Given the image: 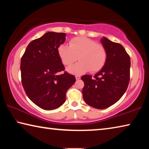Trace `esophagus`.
<instances>
[{"instance_id": "esophagus-1", "label": "esophagus", "mask_w": 149, "mask_h": 149, "mask_svg": "<svg viewBox=\"0 0 149 149\" xmlns=\"http://www.w3.org/2000/svg\"><path fill=\"white\" fill-rule=\"evenodd\" d=\"M80 78H81L80 75H75V79H79Z\"/></svg>"}]
</instances>
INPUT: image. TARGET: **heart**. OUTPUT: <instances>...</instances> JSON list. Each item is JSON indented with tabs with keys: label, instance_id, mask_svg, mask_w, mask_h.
Masks as SVG:
<instances>
[{
	"label": "heart",
	"instance_id": "1",
	"mask_svg": "<svg viewBox=\"0 0 149 149\" xmlns=\"http://www.w3.org/2000/svg\"><path fill=\"white\" fill-rule=\"evenodd\" d=\"M69 45H60L58 53L65 65H70L77 59L80 60L68 69L72 74H81L89 70L97 72L102 68L107 62L105 47L92 39L84 37H74L70 40Z\"/></svg>",
	"mask_w": 149,
	"mask_h": 149
}]
</instances>
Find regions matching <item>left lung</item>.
<instances>
[{
  "mask_svg": "<svg viewBox=\"0 0 149 149\" xmlns=\"http://www.w3.org/2000/svg\"><path fill=\"white\" fill-rule=\"evenodd\" d=\"M107 52L105 64L93 77L84 75L83 98L91 107L104 109L115 104L127 89L130 79V57L122 45L103 37Z\"/></svg>",
  "mask_w": 149,
  "mask_h": 149,
  "instance_id": "left-lung-1",
  "label": "left lung"
}]
</instances>
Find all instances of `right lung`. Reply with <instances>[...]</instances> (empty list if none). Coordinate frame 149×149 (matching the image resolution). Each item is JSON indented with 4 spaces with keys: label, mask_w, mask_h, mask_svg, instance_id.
<instances>
[{
    "label": "right lung",
    "mask_w": 149,
    "mask_h": 149,
    "mask_svg": "<svg viewBox=\"0 0 149 149\" xmlns=\"http://www.w3.org/2000/svg\"><path fill=\"white\" fill-rule=\"evenodd\" d=\"M64 33L47 32L32 41L21 58L22 84L27 97L42 109L60 107L65 101L74 75L64 72L58 48L65 41Z\"/></svg>",
    "instance_id": "right-lung-1"
}]
</instances>
